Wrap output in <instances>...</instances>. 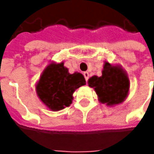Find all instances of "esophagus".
Segmentation results:
<instances>
[{
  "label": "esophagus",
  "mask_w": 154,
  "mask_h": 154,
  "mask_svg": "<svg viewBox=\"0 0 154 154\" xmlns=\"http://www.w3.org/2000/svg\"><path fill=\"white\" fill-rule=\"evenodd\" d=\"M83 74H84V77H85V79H86V81H87L88 79H89V76H90L89 73H88V72H85Z\"/></svg>",
  "instance_id": "34e87169"
}]
</instances>
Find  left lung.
Returning <instances> with one entry per match:
<instances>
[{
	"label": "left lung",
	"mask_w": 154,
	"mask_h": 154,
	"mask_svg": "<svg viewBox=\"0 0 154 154\" xmlns=\"http://www.w3.org/2000/svg\"><path fill=\"white\" fill-rule=\"evenodd\" d=\"M88 86L94 88L101 103L113 105L122 103L127 97L129 80L122 68L106 62L102 76H92L88 80Z\"/></svg>",
	"instance_id": "8db88e82"
}]
</instances>
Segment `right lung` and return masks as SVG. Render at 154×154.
<instances>
[{
    "label": "right lung",
    "instance_id": "obj_1",
    "mask_svg": "<svg viewBox=\"0 0 154 154\" xmlns=\"http://www.w3.org/2000/svg\"><path fill=\"white\" fill-rule=\"evenodd\" d=\"M86 84L80 73L70 74L63 63H51L42 74L37 85L38 95L45 105L52 110H60L72 103L73 93Z\"/></svg>",
    "mask_w": 154,
    "mask_h": 154
}]
</instances>
